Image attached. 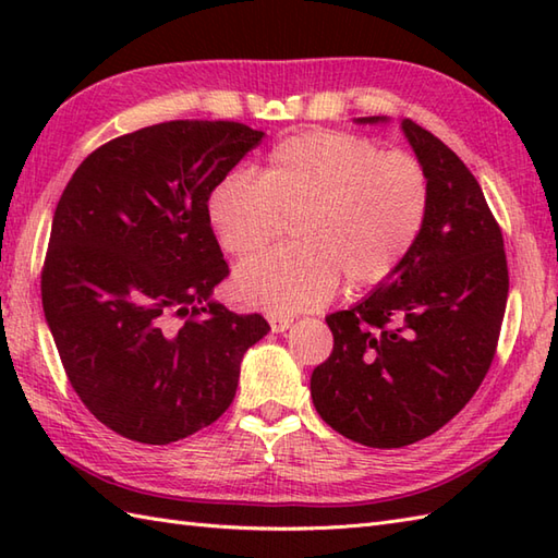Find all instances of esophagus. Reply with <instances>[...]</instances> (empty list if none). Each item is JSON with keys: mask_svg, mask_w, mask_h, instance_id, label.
<instances>
[{"mask_svg": "<svg viewBox=\"0 0 558 558\" xmlns=\"http://www.w3.org/2000/svg\"><path fill=\"white\" fill-rule=\"evenodd\" d=\"M270 330L272 333H282V330H288L292 326V318L290 316H280V314H266Z\"/></svg>", "mask_w": 558, "mask_h": 558, "instance_id": "esophagus-1", "label": "esophagus"}]
</instances>
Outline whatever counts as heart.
I'll return each instance as SVG.
<instances>
[{
    "label": "heart",
    "mask_w": 558,
    "mask_h": 558,
    "mask_svg": "<svg viewBox=\"0 0 558 558\" xmlns=\"http://www.w3.org/2000/svg\"><path fill=\"white\" fill-rule=\"evenodd\" d=\"M429 182L405 153L340 132H304L268 153L260 177L232 172L213 186L208 220L225 252L264 248L280 216H292V246L270 248L236 268L242 302L270 314L312 310L345 278L364 290L393 276L417 242Z\"/></svg>",
    "instance_id": "heart-1"
}]
</instances>
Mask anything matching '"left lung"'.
<instances>
[{"mask_svg":"<svg viewBox=\"0 0 558 558\" xmlns=\"http://www.w3.org/2000/svg\"><path fill=\"white\" fill-rule=\"evenodd\" d=\"M400 129L429 182L424 228L393 276L326 316L333 352L312 374L322 420L372 448L422 441L468 405L492 366L508 300L504 234L475 174L420 124Z\"/></svg>","mask_w":558,"mask_h":558,"instance_id":"1","label":"left lung"}]
</instances>
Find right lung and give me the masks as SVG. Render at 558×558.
<instances>
[{"label": "right lung", "instance_id": "1", "mask_svg": "<svg viewBox=\"0 0 558 558\" xmlns=\"http://www.w3.org/2000/svg\"><path fill=\"white\" fill-rule=\"evenodd\" d=\"M260 138L240 122L153 124L93 150L59 198L45 318L83 405L124 438L162 446L216 422L270 330L210 300L230 268L208 196Z\"/></svg>", "mask_w": 558, "mask_h": 558}]
</instances>
